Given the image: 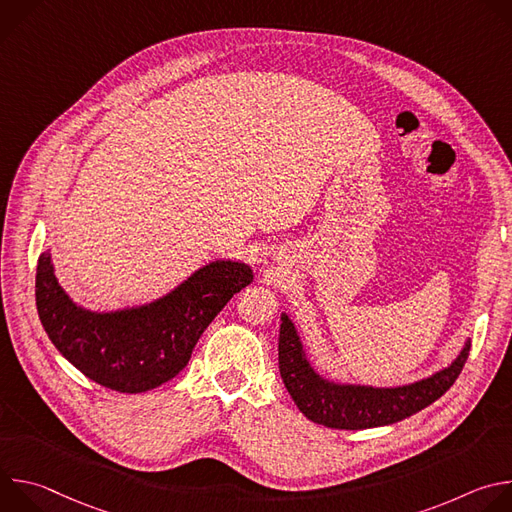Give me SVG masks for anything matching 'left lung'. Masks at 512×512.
<instances>
[{
	"label": "left lung",
	"instance_id": "8db88e82",
	"mask_svg": "<svg viewBox=\"0 0 512 512\" xmlns=\"http://www.w3.org/2000/svg\"><path fill=\"white\" fill-rule=\"evenodd\" d=\"M470 354V340L448 369L403 387L342 385L316 373L300 334L281 314L279 373L298 409L314 423L334 429H369L397 423L440 399L460 377Z\"/></svg>",
	"mask_w": 512,
	"mask_h": 512
}]
</instances>
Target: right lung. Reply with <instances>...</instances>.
<instances>
[{
    "label": "right lung",
    "instance_id": "right-lung-1",
    "mask_svg": "<svg viewBox=\"0 0 512 512\" xmlns=\"http://www.w3.org/2000/svg\"><path fill=\"white\" fill-rule=\"evenodd\" d=\"M251 281L249 265L212 261L152 304L91 312L66 296L46 251L36 269V308L52 344L85 377L119 393H143L186 367L206 326Z\"/></svg>",
    "mask_w": 512,
    "mask_h": 512
}]
</instances>
